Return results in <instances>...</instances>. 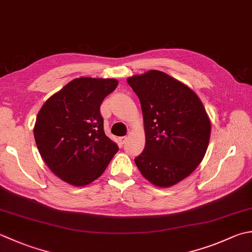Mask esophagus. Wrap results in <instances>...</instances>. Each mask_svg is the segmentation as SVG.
Instances as JSON below:
<instances>
[{
    "instance_id": "1",
    "label": "esophagus",
    "mask_w": 252,
    "mask_h": 252,
    "mask_svg": "<svg viewBox=\"0 0 252 252\" xmlns=\"http://www.w3.org/2000/svg\"><path fill=\"white\" fill-rule=\"evenodd\" d=\"M127 139H129L127 136H122V137H120V142L122 143V144H125V143L127 141Z\"/></svg>"
}]
</instances>
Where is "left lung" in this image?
<instances>
[{
	"label": "left lung",
	"instance_id": "8db88e82",
	"mask_svg": "<svg viewBox=\"0 0 252 252\" xmlns=\"http://www.w3.org/2000/svg\"><path fill=\"white\" fill-rule=\"evenodd\" d=\"M126 81L141 101L146 140L134 161L151 184L169 188L201 164L210 142V118L199 96L164 72L151 70Z\"/></svg>",
	"mask_w": 252,
	"mask_h": 252
}]
</instances>
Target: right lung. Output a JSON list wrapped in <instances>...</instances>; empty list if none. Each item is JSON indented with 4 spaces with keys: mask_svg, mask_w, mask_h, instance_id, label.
Here are the masks:
<instances>
[{
    "mask_svg": "<svg viewBox=\"0 0 252 252\" xmlns=\"http://www.w3.org/2000/svg\"><path fill=\"white\" fill-rule=\"evenodd\" d=\"M116 78L80 77L48 98L33 127L43 161L75 187L99 178L119 150L103 131L100 105L116 90Z\"/></svg>",
    "mask_w": 252,
    "mask_h": 252,
    "instance_id": "add662e5",
    "label": "right lung"
}]
</instances>
